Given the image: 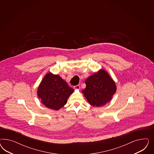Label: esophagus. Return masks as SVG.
Wrapping results in <instances>:
<instances>
[{"mask_svg":"<svg viewBox=\"0 0 154 154\" xmlns=\"http://www.w3.org/2000/svg\"><path fill=\"white\" fill-rule=\"evenodd\" d=\"M74 89H75V90H79V89H80L79 85H76V86H74Z\"/></svg>","mask_w":154,"mask_h":154,"instance_id":"1","label":"esophagus"}]
</instances>
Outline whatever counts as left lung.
<instances>
[{"mask_svg": "<svg viewBox=\"0 0 154 154\" xmlns=\"http://www.w3.org/2000/svg\"><path fill=\"white\" fill-rule=\"evenodd\" d=\"M86 88L82 91L88 102L94 107L105 105L112 99L116 86L107 72L100 69L85 81Z\"/></svg>", "mask_w": 154, "mask_h": 154, "instance_id": "8db88e82", "label": "left lung"}]
</instances>
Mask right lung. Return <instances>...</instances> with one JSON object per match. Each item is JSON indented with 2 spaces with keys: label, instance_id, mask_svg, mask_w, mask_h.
<instances>
[{
  "label": "right lung",
  "instance_id": "add662e5",
  "mask_svg": "<svg viewBox=\"0 0 154 154\" xmlns=\"http://www.w3.org/2000/svg\"><path fill=\"white\" fill-rule=\"evenodd\" d=\"M74 90L59 75L51 72L45 75L37 90L38 98L46 107L59 110L67 102Z\"/></svg>",
  "mask_w": 154,
  "mask_h": 154
}]
</instances>
